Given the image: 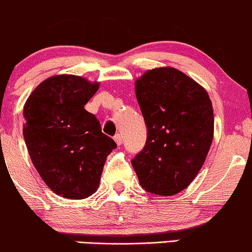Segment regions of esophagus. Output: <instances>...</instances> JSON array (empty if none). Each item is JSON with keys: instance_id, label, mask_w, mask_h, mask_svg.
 Returning a JSON list of instances; mask_svg holds the SVG:
<instances>
[{"instance_id": "obj_1", "label": "esophagus", "mask_w": 252, "mask_h": 252, "mask_svg": "<svg viewBox=\"0 0 252 252\" xmlns=\"http://www.w3.org/2000/svg\"><path fill=\"white\" fill-rule=\"evenodd\" d=\"M114 140H115L116 144H118V145H121V144H123V136H121L120 133L115 134V136H114Z\"/></svg>"}]
</instances>
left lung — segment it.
<instances>
[{"mask_svg": "<svg viewBox=\"0 0 252 252\" xmlns=\"http://www.w3.org/2000/svg\"><path fill=\"white\" fill-rule=\"evenodd\" d=\"M136 97L148 128L145 147L132 159L145 191L173 196L192 183L214 136L213 105L205 89L173 67L147 71Z\"/></svg>", "mask_w": 252, "mask_h": 252, "instance_id": "left-lung-1", "label": "left lung"}]
</instances>
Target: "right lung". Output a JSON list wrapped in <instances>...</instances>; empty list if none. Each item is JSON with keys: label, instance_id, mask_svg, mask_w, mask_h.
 <instances>
[{"label": "right lung", "instance_id": "right-lung-1", "mask_svg": "<svg viewBox=\"0 0 252 252\" xmlns=\"http://www.w3.org/2000/svg\"><path fill=\"white\" fill-rule=\"evenodd\" d=\"M99 83L54 75L32 91L24 105L23 133L30 158L51 191L83 199L97 191L107 156L116 148L84 105Z\"/></svg>", "mask_w": 252, "mask_h": 252}]
</instances>
